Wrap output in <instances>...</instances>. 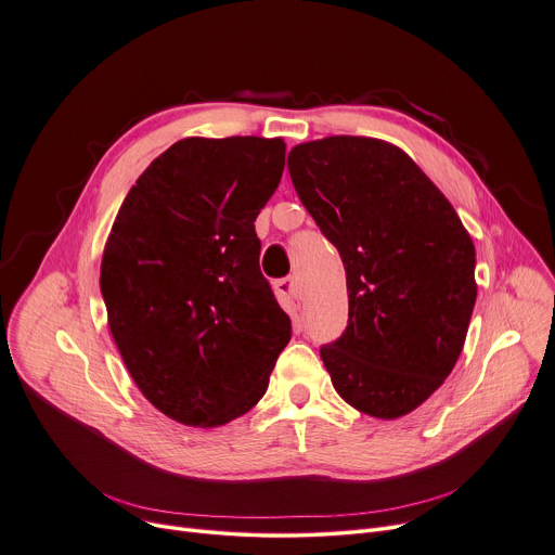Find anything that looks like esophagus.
Instances as JSON below:
<instances>
[{
  "instance_id": "1",
  "label": "esophagus",
  "mask_w": 555,
  "mask_h": 555,
  "mask_svg": "<svg viewBox=\"0 0 555 555\" xmlns=\"http://www.w3.org/2000/svg\"><path fill=\"white\" fill-rule=\"evenodd\" d=\"M274 289H276V296L283 300V304H287V306H292L294 310L296 308H300V287H298V283H296V279H281V281H276L274 283Z\"/></svg>"
}]
</instances>
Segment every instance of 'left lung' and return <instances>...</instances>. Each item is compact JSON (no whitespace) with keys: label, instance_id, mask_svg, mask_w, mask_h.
Returning <instances> with one entry per match:
<instances>
[{"label":"left lung","instance_id":"left-lung-1","mask_svg":"<svg viewBox=\"0 0 555 555\" xmlns=\"http://www.w3.org/2000/svg\"><path fill=\"white\" fill-rule=\"evenodd\" d=\"M287 170L345 266L347 327L321 347L334 389L374 418L414 412L465 345L476 304L472 236L444 194L387 141L300 143Z\"/></svg>","mask_w":555,"mask_h":555}]
</instances>
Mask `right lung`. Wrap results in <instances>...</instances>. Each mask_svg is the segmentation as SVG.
<instances>
[{"label":"right lung","instance_id":"right-lung-1","mask_svg":"<svg viewBox=\"0 0 555 555\" xmlns=\"http://www.w3.org/2000/svg\"><path fill=\"white\" fill-rule=\"evenodd\" d=\"M283 168V139L190 137L119 208L99 276L108 325L141 393L172 421L243 416L289 343L255 230Z\"/></svg>","mask_w":555,"mask_h":555}]
</instances>
